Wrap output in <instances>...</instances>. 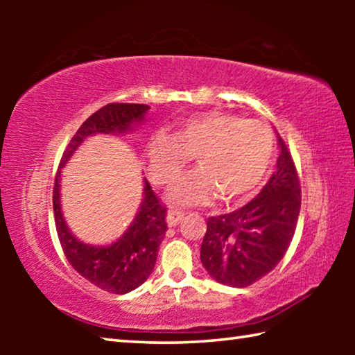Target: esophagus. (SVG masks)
Returning a JSON list of instances; mask_svg holds the SVG:
<instances>
[{
	"label": "esophagus",
	"mask_w": 355,
	"mask_h": 355,
	"mask_svg": "<svg viewBox=\"0 0 355 355\" xmlns=\"http://www.w3.org/2000/svg\"><path fill=\"white\" fill-rule=\"evenodd\" d=\"M183 218H184L183 211H178V209H171V211L166 216V222L169 227H175L180 224V222H182Z\"/></svg>",
	"instance_id": "1"
}]
</instances>
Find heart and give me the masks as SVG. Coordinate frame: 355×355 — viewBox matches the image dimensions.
<instances>
[{"label":"heart","instance_id":"obj_1","mask_svg":"<svg viewBox=\"0 0 355 355\" xmlns=\"http://www.w3.org/2000/svg\"><path fill=\"white\" fill-rule=\"evenodd\" d=\"M274 156V136L266 125L228 112H202L182 120L175 135L159 131L147 142L150 175L171 184L191 158L199 171L172 186L169 200L178 205L239 202L255 194Z\"/></svg>","mask_w":355,"mask_h":355}]
</instances>
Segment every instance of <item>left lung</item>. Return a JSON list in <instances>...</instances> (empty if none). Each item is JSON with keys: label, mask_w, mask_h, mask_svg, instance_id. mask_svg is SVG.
<instances>
[{"label": "left lung", "mask_w": 355, "mask_h": 355, "mask_svg": "<svg viewBox=\"0 0 355 355\" xmlns=\"http://www.w3.org/2000/svg\"><path fill=\"white\" fill-rule=\"evenodd\" d=\"M277 141V169L260 194L236 211L207 220L200 260L222 285L255 284L277 266L290 248L300 211V184L290 150L280 136Z\"/></svg>", "instance_id": "left-lung-1"}]
</instances>
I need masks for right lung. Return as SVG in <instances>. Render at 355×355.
<instances>
[{"label": "right lung", "instance_id": "right-lung-1", "mask_svg": "<svg viewBox=\"0 0 355 355\" xmlns=\"http://www.w3.org/2000/svg\"><path fill=\"white\" fill-rule=\"evenodd\" d=\"M147 105L110 103L84 122L64 150L53 189V211L59 241L75 271L107 293L125 294L136 290L153 272L158 248L166 235V208L144 178V197L133 222L116 241L106 245L86 244L65 222L61 207V173L78 147L95 135H127L146 119Z\"/></svg>", "mask_w": 355, "mask_h": 355}]
</instances>
